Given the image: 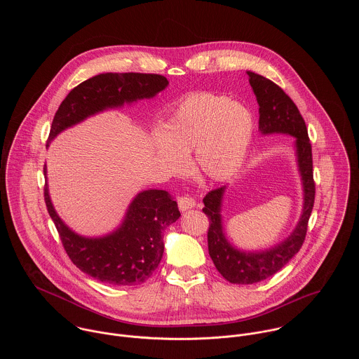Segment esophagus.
I'll list each match as a JSON object with an SVG mask.
<instances>
[{"label":"esophagus","instance_id":"esophagus-1","mask_svg":"<svg viewBox=\"0 0 359 359\" xmlns=\"http://www.w3.org/2000/svg\"><path fill=\"white\" fill-rule=\"evenodd\" d=\"M195 205H196L195 199H192L189 196H182V198L178 199V207H180L181 211H187V210H189V208H192Z\"/></svg>","mask_w":359,"mask_h":359}]
</instances>
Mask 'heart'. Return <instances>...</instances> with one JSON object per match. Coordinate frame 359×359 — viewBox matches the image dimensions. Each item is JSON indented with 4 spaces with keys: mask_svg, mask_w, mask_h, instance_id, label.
<instances>
[{
    "mask_svg": "<svg viewBox=\"0 0 359 359\" xmlns=\"http://www.w3.org/2000/svg\"><path fill=\"white\" fill-rule=\"evenodd\" d=\"M253 128L246 106L212 93H191L163 123L154 147L170 172H182L187 154L194 151L195 165L205 178L225 181L243 164Z\"/></svg>",
    "mask_w": 359,
    "mask_h": 359,
    "instance_id": "b5f03b06",
    "label": "heart"
}]
</instances>
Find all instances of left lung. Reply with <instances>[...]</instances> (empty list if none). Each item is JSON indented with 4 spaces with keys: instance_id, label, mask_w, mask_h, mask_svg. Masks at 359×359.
Listing matches in <instances>:
<instances>
[{
    "instance_id": "left-lung-1",
    "label": "left lung",
    "mask_w": 359,
    "mask_h": 359,
    "mask_svg": "<svg viewBox=\"0 0 359 359\" xmlns=\"http://www.w3.org/2000/svg\"><path fill=\"white\" fill-rule=\"evenodd\" d=\"M248 74L259 106L258 128L261 134H287L296 138L294 149L303 182L304 203L297 226L282 243L261 252H242L229 243L222 228L221 203L225 187L205 195L203 212L210 219L208 255L217 271L228 282L236 285H252L275 275L299 253L306 241L308 219L315 201L312 149L303 116L296 103L273 81L253 72H248Z\"/></svg>"
}]
</instances>
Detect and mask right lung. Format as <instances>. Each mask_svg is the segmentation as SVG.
<instances>
[{"instance_id":"add662e5","label":"right lung","mask_w":359,"mask_h":359,"mask_svg":"<svg viewBox=\"0 0 359 359\" xmlns=\"http://www.w3.org/2000/svg\"><path fill=\"white\" fill-rule=\"evenodd\" d=\"M167 86V79L160 74L102 73L91 77L74 87L57 107L47 145L59 133L90 116L124 103L154 98ZM44 201L72 262L94 279L116 286L140 285L152 276L164 252L163 232L181 215L168 192L148 189L134 198L116 231L101 238H86L59 218L47 182Z\"/></svg>"}]
</instances>
